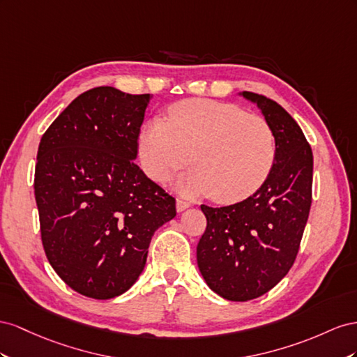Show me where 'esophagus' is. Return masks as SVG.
<instances>
[{"instance_id":"1","label":"esophagus","mask_w":357,"mask_h":357,"mask_svg":"<svg viewBox=\"0 0 357 357\" xmlns=\"http://www.w3.org/2000/svg\"><path fill=\"white\" fill-rule=\"evenodd\" d=\"M191 205L188 202H185V200H182V199H178L176 200V211L178 212H182V211H185V209H188Z\"/></svg>"}]
</instances>
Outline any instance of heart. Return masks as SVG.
Masks as SVG:
<instances>
[{
    "instance_id": "1",
    "label": "heart",
    "mask_w": 357,
    "mask_h": 357,
    "mask_svg": "<svg viewBox=\"0 0 357 357\" xmlns=\"http://www.w3.org/2000/svg\"><path fill=\"white\" fill-rule=\"evenodd\" d=\"M192 165L178 188L235 203L254 195L277 160V139L269 122L238 105L187 100L170 109L169 121L151 119L139 137L142 167L154 181Z\"/></svg>"
}]
</instances>
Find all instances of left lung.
<instances>
[{
  "instance_id": "left-lung-1",
  "label": "left lung",
  "mask_w": 357,
  "mask_h": 357,
  "mask_svg": "<svg viewBox=\"0 0 357 357\" xmlns=\"http://www.w3.org/2000/svg\"><path fill=\"white\" fill-rule=\"evenodd\" d=\"M273 128L277 160L266 182L230 206L202 205L206 230L197 243V266L221 298L245 302L268 293L298 256L311 208L312 151L298 122L277 101L248 91Z\"/></svg>"
}]
</instances>
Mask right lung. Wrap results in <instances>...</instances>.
<instances>
[{
	"label": "right lung",
	"mask_w": 357,
	"mask_h": 357,
	"mask_svg": "<svg viewBox=\"0 0 357 357\" xmlns=\"http://www.w3.org/2000/svg\"><path fill=\"white\" fill-rule=\"evenodd\" d=\"M151 94L98 86L61 112L40 140L34 192L50 266L93 299L126 293L175 199L135 160Z\"/></svg>",
	"instance_id": "add662e5"
}]
</instances>
